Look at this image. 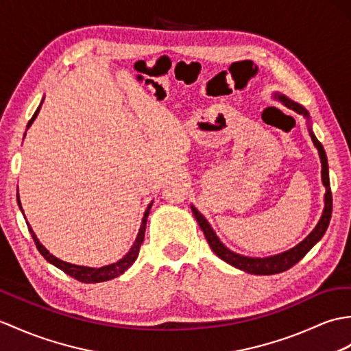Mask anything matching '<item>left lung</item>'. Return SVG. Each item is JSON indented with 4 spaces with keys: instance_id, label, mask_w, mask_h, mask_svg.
I'll return each mask as SVG.
<instances>
[{
    "instance_id": "8db88e82",
    "label": "left lung",
    "mask_w": 351,
    "mask_h": 351,
    "mask_svg": "<svg viewBox=\"0 0 351 351\" xmlns=\"http://www.w3.org/2000/svg\"><path fill=\"white\" fill-rule=\"evenodd\" d=\"M276 97H278L280 101H282L284 104L289 106L290 109H293L296 113H299V115H304L306 119H309V113L304 108V106L291 101L290 99H287L286 95L276 94ZM309 134H311L314 146L317 149H319V156H320V161H322V181H323V185L326 186L324 209H323V214H322L319 224L315 226V229L311 233H309L302 242L298 243L295 248H291L289 251H284V252H281V254L271 256V257H263V258L245 257L242 254H236V252H233L232 250L224 247V243L218 239V236L215 234V232L213 230V227H210V224L208 223V219L191 205L193 214H194L195 219H197L200 229L203 230V233H205L210 250H213L219 258L224 260V262L241 269V271H243V272L254 274V275L280 274V272L287 271V269H290L291 266H295L299 262V260L302 258L306 254V252L323 238V234H324L326 229H328L330 217H332V193H330V182H329V167H328V158H326V152H324L323 145L319 141H317V137L311 132V128H309Z\"/></svg>"
}]
</instances>
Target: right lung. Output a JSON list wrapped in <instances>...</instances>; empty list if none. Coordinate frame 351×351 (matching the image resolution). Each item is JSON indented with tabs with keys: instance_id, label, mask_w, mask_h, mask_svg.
Wrapping results in <instances>:
<instances>
[{
	"instance_id": "1",
	"label": "right lung",
	"mask_w": 351,
	"mask_h": 351,
	"mask_svg": "<svg viewBox=\"0 0 351 351\" xmlns=\"http://www.w3.org/2000/svg\"><path fill=\"white\" fill-rule=\"evenodd\" d=\"M43 104V100L42 103H40V106L37 108L36 113L32 115V118L29 119L27 128L31 127L32 122H34V119L37 118L38 112H40V108H42ZM18 205L22 210V205H21V200H19V194H18ZM151 206L152 203H149L148 208H146L145 214H143V218H142V224H141V229H138V233H137V238L133 243V247L130 248V251L127 252V254L122 257L121 260H118L117 263H112V265H108V266H101V267H88V266H79V265H71V263H67V262H62V260H60L58 257L52 256L51 252H49L42 243H40V241L37 239V236L34 233V230L31 229V226L28 224V230L32 236V239H34L36 242V247L37 250L40 251V254H42L49 263H52L53 266H56L58 269H61L62 272H65L67 275L73 276V278L80 281V282H103V281H109L112 278H117V276H119L121 274H124L127 269L132 266L134 263V260L137 258L138 256V251H141V245L143 242V238H145V229H146V219H148V215H149V210H151Z\"/></svg>"
}]
</instances>
